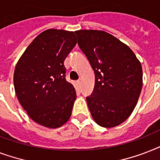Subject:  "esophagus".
<instances>
[{"mask_svg":"<svg viewBox=\"0 0 160 160\" xmlns=\"http://www.w3.org/2000/svg\"><path fill=\"white\" fill-rule=\"evenodd\" d=\"M77 84H78V85H79V86L81 85V80H80H80H77Z\"/></svg>","mask_w":160,"mask_h":160,"instance_id":"obj_1","label":"esophagus"}]
</instances>
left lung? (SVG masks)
<instances>
[{
    "mask_svg": "<svg viewBox=\"0 0 160 160\" xmlns=\"http://www.w3.org/2000/svg\"><path fill=\"white\" fill-rule=\"evenodd\" d=\"M75 34L95 72L94 91L86 98L90 114L100 126H117L136 106L143 85L141 64L129 46L105 31L80 30Z\"/></svg>",
    "mask_w": 160,
    "mask_h": 160,
    "instance_id": "1",
    "label": "left lung"
}]
</instances>
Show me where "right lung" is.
<instances>
[{"label": "right lung", "instance_id": "right-lung-1", "mask_svg": "<svg viewBox=\"0 0 160 160\" xmlns=\"http://www.w3.org/2000/svg\"><path fill=\"white\" fill-rule=\"evenodd\" d=\"M74 31L49 29L24 51L15 68L14 87L30 118L51 129L70 119L76 99L74 86L65 80V58L77 42Z\"/></svg>", "mask_w": 160, "mask_h": 160}]
</instances>
